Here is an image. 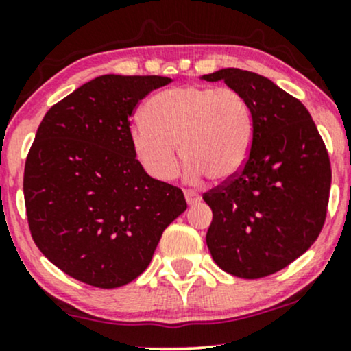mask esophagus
<instances>
[{"label":"esophagus","mask_w":351,"mask_h":351,"mask_svg":"<svg viewBox=\"0 0 351 351\" xmlns=\"http://www.w3.org/2000/svg\"><path fill=\"white\" fill-rule=\"evenodd\" d=\"M184 198H186V203L189 204V206H193V204L199 203L201 201V195H198L196 191H184Z\"/></svg>","instance_id":"1"}]
</instances>
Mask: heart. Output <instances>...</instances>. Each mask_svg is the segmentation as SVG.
Returning <instances> with one entry per match:
<instances>
[{
  "mask_svg": "<svg viewBox=\"0 0 351 351\" xmlns=\"http://www.w3.org/2000/svg\"><path fill=\"white\" fill-rule=\"evenodd\" d=\"M254 136L252 108L234 87L183 86L158 92L145 104L130 132L135 158L152 178L178 175L180 150L188 180L206 175L228 181L244 168Z\"/></svg>",
  "mask_w": 351,
  "mask_h": 351,
  "instance_id": "heart-1",
  "label": "heart"
}]
</instances>
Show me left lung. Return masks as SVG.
<instances>
[{
	"instance_id": "left-lung-1",
	"label": "left lung",
	"mask_w": 351,
	"mask_h": 351,
	"mask_svg": "<svg viewBox=\"0 0 351 351\" xmlns=\"http://www.w3.org/2000/svg\"><path fill=\"white\" fill-rule=\"evenodd\" d=\"M252 108L254 136L244 168L204 193L211 208L206 244L223 271L261 279L287 267L315 243L327 217L328 152L304 104L264 75L221 69Z\"/></svg>"
}]
</instances>
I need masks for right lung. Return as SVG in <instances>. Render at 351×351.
Returning a JSON list of instances; mask_svg holds the SVG:
<instances>
[{"label": "right lung", "instance_id": "obj_1", "mask_svg": "<svg viewBox=\"0 0 351 351\" xmlns=\"http://www.w3.org/2000/svg\"><path fill=\"white\" fill-rule=\"evenodd\" d=\"M162 75L92 79L44 115L24 167V203L36 245L84 284L115 289L150 264L183 191L152 178L130 145L136 104L170 84Z\"/></svg>", "mask_w": 351, "mask_h": 351}]
</instances>
